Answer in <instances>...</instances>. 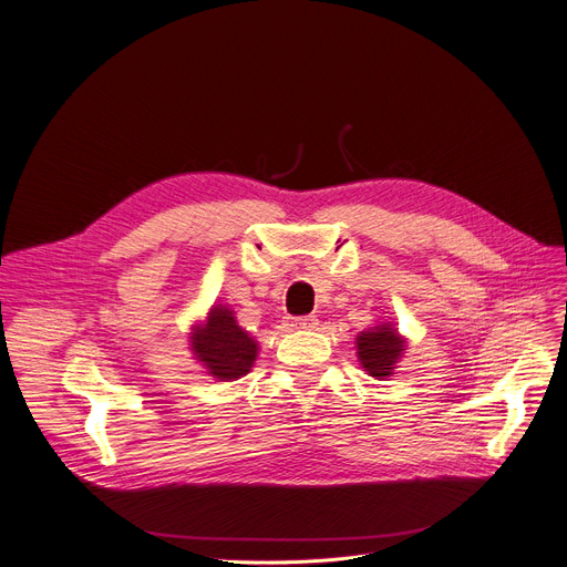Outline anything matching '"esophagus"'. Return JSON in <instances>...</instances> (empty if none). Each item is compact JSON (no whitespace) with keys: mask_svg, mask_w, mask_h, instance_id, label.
Returning <instances> with one entry per match:
<instances>
[{"mask_svg":"<svg viewBox=\"0 0 567 567\" xmlns=\"http://www.w3.org/2000/svg\"><path fill=\"white\" fill-rule=\"evenodd\" d=\"M289 326L291 328H298V330H312V328H317L319 326V319L317 317H293L291 321H289Z\"/></svg>","mask_w":567,"mask_h":567,"instance_id":"esophagus-1","label":"esophagus"}]
</instances>
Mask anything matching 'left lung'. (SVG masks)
I'll return each mask as SVG.
<instances>
[{
    "mask_svg": "<svg viewBox=\"0 0 567 567\" xmlns=\"http://www.w3.org/2000/svg\"><path fill=\"white\" fill-rule=\"evenodd\" d=\"M404 350V339L391 326H378L371 332L357 337L359 362L375 380L389 378L395 369L398 357Z\"/></svg>",
    "mask_w": 567,
    "mask_h": 567,
    "instance_id": "1",
    "label": "left lung"
}]
</instances>
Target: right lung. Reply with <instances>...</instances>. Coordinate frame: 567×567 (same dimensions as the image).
<instances>
[{"label": "right lung", "instance_id": "right-lung-1", "mask_svg": "<svg viewBox=\"0 0 567 567\" xmlns=\"http://www.w3.org/2000/svg\"><path fill=\"white\" fill-rule=\"evenodd\" d=\"M192 350L215 378L230 382L250 371L257 343L237 326L230 310L213 307L208 323L192 337Z\"/></svg>", "mask_w": 567, "mask_h": 567}]
</instances>
